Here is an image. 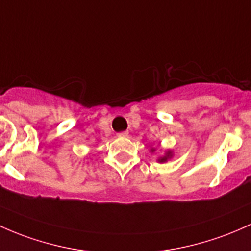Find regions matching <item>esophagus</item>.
Masks as SVG:
<instances>
[{"mask_svg":"<svg viewBox=\"0 0 251 251\" xmlns=\"http://www.w3.org/2000/svg\"><path fill=\"white\" fill-rule=\"evenodd\" d=\"M117 136L119 137V138H126V137L128 136V133L126 131H123V132H119V133H118Z\"/></svg>","mask_w":251,"mask_h":251,"instance_id":"34e87169","label":"esophagus"}]
</instances>
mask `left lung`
I'll use <instances>...</instances> for the list:
<instances>
[{"mask_svg":"<svg viewBox=\"0 0 251 251\" xmlns=\"http://www.w3.org/2000/svg\"><path fill=\"white\" fill-rule=\"evenodd\" d=\"M150 151H151V152H155L156 149H155V148H151ZM172 157H173V152H172V151H170V150H168L167 152H166V155H164L163 157H159L158 162H161V163H163V162H167L168 159L172 158Z\"/></svg>","mask_w":251,"mask_h":251,"instance_id":"obj_1","label":"left lung"}]
</instances>
